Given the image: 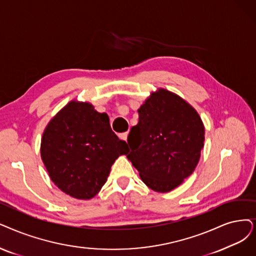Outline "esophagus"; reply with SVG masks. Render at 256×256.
Masks as SVG:
<instances>
[{
    "label": "esophagus",
    "instance_id": "34e87169",
    "mask_svg": "<svg viewBox=\"0 0 256 256\" xmlns=\"http://www.w3.org/2000/svg\"><path fill=\"white\" fill-rule=\"evenodd\" d=\"M120 138L122 140H127V138H128V132H124V134H120Z\"/></svg>",
    "mask_w": 256,
    "mask_h": 256
}]
</instances>
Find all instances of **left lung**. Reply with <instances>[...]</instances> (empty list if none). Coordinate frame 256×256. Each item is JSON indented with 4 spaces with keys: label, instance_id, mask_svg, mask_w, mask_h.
<instances>
[{
    "label": "left lung",
    "instance_id": "obj_1",
    "mask_svg": "<svg viewBox=\"0 0 256 256\" xmlns=\"http://www.w3.org/2000/svg\"><path fill=\"white\" fill-rule=\"evenodd\" d=\"M138 111L127 158L149 188L171 191L198 165L205 140L202 122L186 100L166 89L152 92Z\"/></svg>",
    "mask_w": 256,
    "mask_h": 256
}]
</instances>
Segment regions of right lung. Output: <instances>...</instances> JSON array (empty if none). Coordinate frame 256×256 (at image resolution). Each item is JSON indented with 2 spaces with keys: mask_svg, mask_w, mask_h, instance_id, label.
Here are the masks:
<instances>
[{
  "mask_svg": "<svg viewBox=\"0 0 256 256\" xmlns=\"http://www.w3.org/2000/svg\"><path fill=\"white\" fill-rule=\"evenodd\" d=\"M128 151L127 142L112 131L106 114L76 100L49 122L40 142V158L51 180L78 200L96 196L116 160Z\"/></svg>",
  "mask_w": 256,
  "mask_h": 256,
  "instance_id": "right-lung-1",
  "label": "right lung"
}]
</instances>
